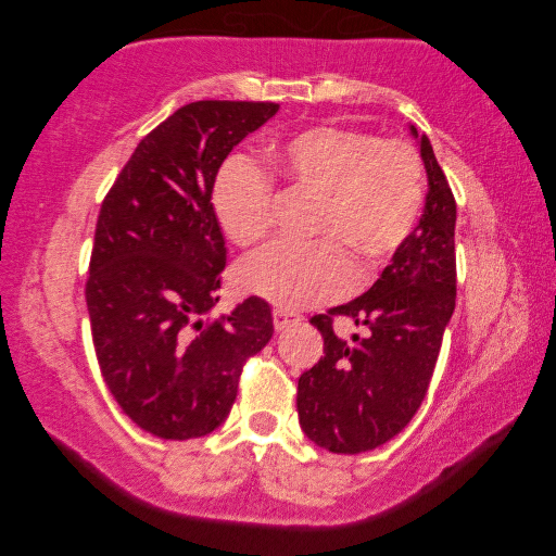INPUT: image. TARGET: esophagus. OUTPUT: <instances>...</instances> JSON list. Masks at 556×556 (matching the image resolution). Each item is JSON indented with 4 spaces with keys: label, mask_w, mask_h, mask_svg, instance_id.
Here are the masks:
<instances>
[{
    "label": "esophagus",
    "mask_w": 556,
    "mask_h": 556,
    "mask_svg": "<svg viewBox=\"0 0 556 556\" xmlns=\"http://www.w3.org/2000/svg\"><path fill=\"white\" fill-rule=\"evenodd\" d=\"M271 320H275L277 332H285V329H289V327L301 325L303 317L296 313H289V311H275L271 313Z\"/></svg>",
    "instance_id": "obj_1"
}]
</instances>
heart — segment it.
<instances>
[{"label": "heart", "mask_w": 556, "mask_h": 556, "mask_svg": "<svg viewBox=\"0 0 556 556\" xmlns=\"http://www.w3.org/2000/svg\"><path fill=\"white\" fill-rule=\"evenodd\" d=\"M269 164L289 188L317 195L311 245H269L245 257L236 281L279 308H308L351 291L356 269L387 263L416 227L422 164L401 140H377L344 126H315L271 148ZM271 186L255 164L231 160L212 188L222 231L253 245L269 229Z\"/></svg>", "instance_id": "b5f03b06"}]
</instances>
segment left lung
I'll list each match as a JSON object with an SVG mask.
<instances>
[{
    "instance_id": "obj_1",
    "label": "left lung",
    "mask_w": 556,
    "mask_h": 556,
    "mask_svg": "<svg viewBox=\"0 0 556 556\" xmlns=\"http://www.w3.org/2000/svg\"><path fill=\"white\" fill-rule=\"evenodd\" d=\"M418 140L428 174L422 217L363 296L315 315L325 356L299 377V422L332 454H361L392 440L420 408L456 305V203L430 138ZM351 316L366 334H333L331 315Z\"/></svg>"
}]
</instances>
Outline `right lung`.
Masks as SVG:
<instances>
[{"label": "right lung", "instance_id": "1", "mask_svg": "<svg viewBox=\"0 0 556 556\" xmlns=\"http://www.w3.org/2000/svg\"><path fill=\"white\" fill-rule=\"evenodd\" d=\"M275 102L200 100L150 131L100 207L86 301L104 382L140 430L195 440L227 420L243 363L271 339L251 296L222 317L227 248L212 188Z\"/></svg>", "mask_w": 556, "mask_h": 556}]
</instances>
